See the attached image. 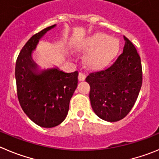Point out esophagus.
<instances>
[{"mask_svg": "<svg viewBox=\"0 0 159 159\" xmlns=\"http://www.w3.org/2000/svg\"><path fill=\"white\" fill-rule=\"evenodd\" d=\"M85 78H86V76H85L84 74H83V73H79V75H78V80H79L80 81H84V80H85Z\"/></svg>", "mask_w": 159, "mask_h": 159, "instance_id": "obj_1", "label": "esophagus"}]
</instances>
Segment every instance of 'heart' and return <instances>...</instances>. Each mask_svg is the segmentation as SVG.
I'll return each instance as SVG.
<instances>
[{
	"label": "heart",
	"mask_w": 159,
	"mask_h": 159,
	"mask_svg": "<svg viewBox=\"0 0 159 159\" xmlns=\"http://www.w3.org/2000/svg\"><path fill=\"white\" fill-rule=\"evenodd\" d=\"M120 48L118 39L101 32L89 35L76 45L78 51L88 52L84 63L93 70H100L110 66L118 56Z\"/></svg>",
	"instance_id": "obj_1"
}]
</instances>
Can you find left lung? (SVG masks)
<instances>
[{"label": "left lung", "instance_id": "8db88e82", "mask_svg": "<svg viewBox=\"0 0 159 159\" xmlns=\"http://www.w3.org/2000/svg\"><path fill=\"white\" fill-rule=\"evenodd\" d=\"M123 52L108 69L92 73L85 81L90 85L93 111L104 121L115 122L126 116L134 106L142 85L140 57L124 36Z\"/></svg>", "mask_w": 159, "mask_h": 159}]
</instances>
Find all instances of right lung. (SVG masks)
I'll return each mask as SVG.
<instances>
[{
    "mask_svg": "<svg viewBox=\"0 0 159 159\" xmlns=\"http://www.w3.org/2000/svg\"><path fill=\"white\" fill-rule=\"evenodd\" d=\"M56 24L30 38L16 63L17 96L24 113L35 124L52 128L61 124L69 111L70 99L78 86L77 71L65 73L58 67L41 69L32 57L40 40Z\"/></svg>",
    "mask_w": 159,
    "mask_h": 159,
    "instance_id": "right-lung-1",
    "label": "right lung"
}]
</instances>
